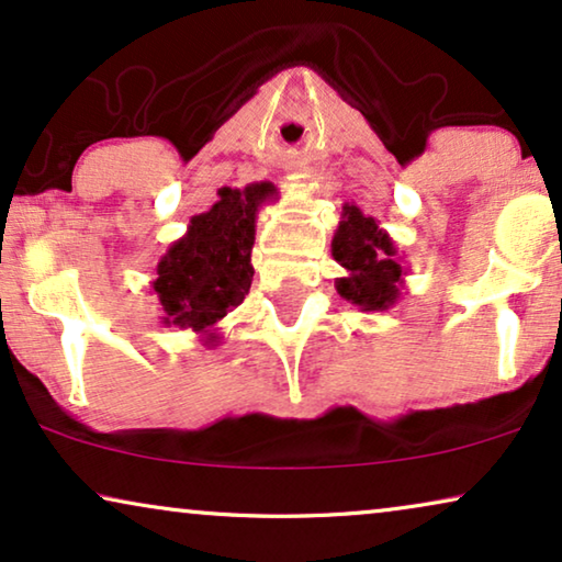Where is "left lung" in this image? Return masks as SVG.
Returning a JSON list of instances; mask_svg holds the SVG:
<instances>
[{
  "mask_svg": "<svg viewBox=\"0 0 562 562\" xmlns=\"http://www.w3.org/2000/svg\"><path fill=\"white\" fill-rule=\"evenodd\" d=\"M333 258L345 268L335 289L360 312H386L402 299L406 268L386 229L356 204L342 206L333 237Z\"/></svg>",
  "mask_w": 562,
  "mask_h": 562,
  "instance_id": "1",
  "label": "left lung"
}]
</instances>
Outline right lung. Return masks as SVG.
<instances>
[{
  "label": "right lung",
  "instance_id": "obj_1",
  "mask_svg": "<svg viewBox=\"0 0 562 562\" xmlns=\"http://www.w3.org/2000/svg\"><path fill=\"white\" fill-rule=\"evenodd\" d=\"M217 194L210 210L189 220L187 235L168 245L150 281L160 322L191 329L204 345L220 342L217 325L248 294L258 210L276 199V187L258 181Z\"/></svg>",
  "mask_w": 562,
  "mask_h": 562
}]
</instances>
